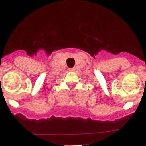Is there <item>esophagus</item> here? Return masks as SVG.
Instances as JSON below:
<instances>
[{
	"label": "esophagus",
	"mask_w": 146,
	"mask_h": 146,
	"mask_svg": "<svg viewBox=\"0 0 146 146\" xmlns=\"http://www.w3.org/2000/svg\"><path fill=\"white\" fill-rule=\"evenodd\" d=\"M74 69H73V68H72V69H69V72H73V71H74Z\"/></svg>",
	"instance_id": "34e87169"
}]
</instances>
